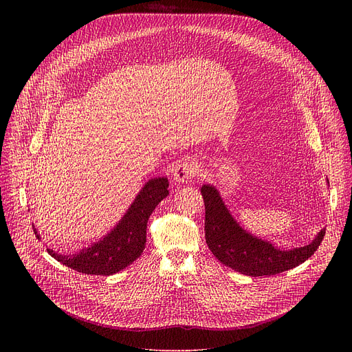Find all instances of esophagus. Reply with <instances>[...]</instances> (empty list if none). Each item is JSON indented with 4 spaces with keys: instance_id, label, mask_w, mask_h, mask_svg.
<instances>
[{
    "instance_id": "esophagus-1",
    "label": "esophagus",
    "mask_w": 352,
    "mask_h": 352,
    "mask_svg": "<svg viewBox=\"0 0 352 352\" xmlns=\"http://www.w3.org/2000/svg\"><path fill=\"white\" fill-rule=\"evenodd\" d=\"M198 173H199L198 162L192 158H186L175 165L173 175H174V181L179 184V182L190 181L191 178L198 175Z\"/></svg>"
}]
</instances>
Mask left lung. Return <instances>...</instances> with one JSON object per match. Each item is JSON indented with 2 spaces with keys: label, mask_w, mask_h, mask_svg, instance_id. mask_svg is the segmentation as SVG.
Segmentation results:
<instances>
[{
  "label": "left lung",
  "mask_w": 352,
  "mask_h": 352,
  "mask_svg": "<svg viewBox=\"0 0 352 352\" xmlns=\"http://www.w3.org/2000/svg\"><path fill=\"white\" fill-rule=\"evenodd\" d=\"M201 194L206 204L207 245L218 261L236 272L264 276L295 268L317 251L325 235L321 230L308 245L281 250L239 227L215 187L202 186Z\"/></svg>",
  "instance_id": "left-lung-1"
}]
</instances>
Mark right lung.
I'll use <instances>...</instances> for the list:
<instances>
[{"instance_id": "add662e5", "label": "right lung", "mask_w": 352, "mask_h": 352, "mask_svg": "<svg viewBox=\"0 0 352 352\" xmlns=\"http://www.w3.org/2000/svg\"><path fill=\"white\" fill-rule=\"evenodd\" d=\"M168 179L148 181L120 223L98 243L77 254L63 255L47 248L48 254L65 267L88 275H113L134 263L145 248L146 223L155 207L168 195ZM34 234H40L34 228Z\"/></svg>"}]
</instances>
